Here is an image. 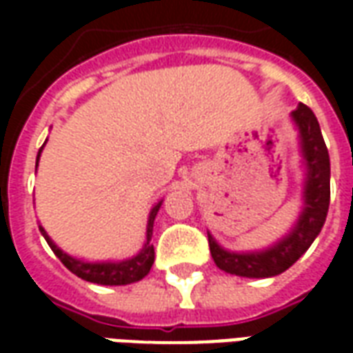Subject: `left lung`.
Instances as JSON below:
<instances>
[{"label": "left lung", "mask_w": 353, "mask_h": 353, "mask_svg": "<svg viewBox=\"0 0 353 353\" xmlns=\"http://www.w3.org/2000/svg\"><path fill=\"white\" fill-rule=\"evenodd\" d=\"M291 121L299 132V147L303 157V208L296 217L293 229L278 242L265 250L253 252H230L225 250L210 232V252L215 265L221 270L242 278H272L285 272L289 266L296 263L312 242L316 240L321 227L325 223L329 199H331V162L327 145L321 136V128L312 109L304 103H299L295 111H291Z\"/></svg>", "instance_id": "obj_1"}]
</instances>
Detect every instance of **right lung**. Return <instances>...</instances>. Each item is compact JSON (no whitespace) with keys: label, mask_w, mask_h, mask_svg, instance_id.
Returning a JSON list of instances; mask_svg holds the SVG:
<instances>
[{"label":"right lung","mask_w":353,"mask_h":353,"mask_svg":"<svg viewBox=\"0 0 353 353\" xmlns=\"http://www.w3.org/2000/svg\"><path fill=\"white\" fill-rule=\"evenodd\" d=\"M47 143V141H45ZM43 143V147H45ZM43 147L37 153V162L35 166L39 164V157H41ZM162 202L164 200H159L151 212H149V217H147V229H145V242H143V248L139 250L136 255H132L128 259L123 261H83L73 257L70 253H65L64 250H60L52 238L47 234V230L43 229L39 225V230H41L43 238L47 240V244L50 245V250L54 252L58 259L64 263V266L68 270H72L75 276H79L81 280L90 281V283H98V285H128V283H134V281H139L145 278L151 266L154 263V248L151 244V236H153V225L154 217L161 210Z\"/></svg>","instance_id":"obj_1"}]
</instances>
